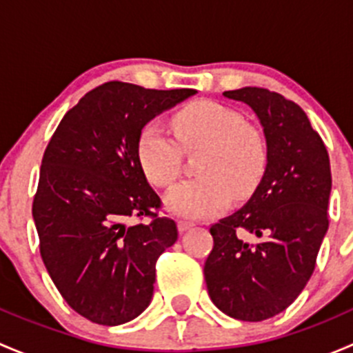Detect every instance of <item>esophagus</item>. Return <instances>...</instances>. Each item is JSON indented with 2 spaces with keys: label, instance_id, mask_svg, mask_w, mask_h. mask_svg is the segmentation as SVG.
<instances>
[{
  "label": "esophagus",
  "instance_id": "obj_1",
  "mask_svg": "<svg viewBox=\"0 0 353 353\" xmlns=\"http://www.w3.org/2000/svg\"><path fill=\"white\" fill-rule=\"evenodd\" d=\"M191 227H193V222H188V220H179V222H177V229H179L181 232L191 229Z\"/></svg>",
  "mask_w": 353,
  "mask_h": 353
}]
</instances>
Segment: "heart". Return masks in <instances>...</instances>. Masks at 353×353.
I'll list each match as a JSON object with an SVG mask.
<instances>
[{"mask_svg":"<svg viewBox=\"0 0 353 353\" xmlns=\"http://www.w3.org/2000/svg\"><path fill=\"white\" fill-rule=\"evenodd\" d=\"M174 137L155 124L141 128L137 155L145 176L159 188H169L183 172L184 154L196 159L199 177L184 181L167 193L172 213L201 219L225 208L230 196L254 193L268 167V143L259 128L243 114L215 101H194L170 119Z\"/></svg>","mask_w":353,"mask_h":353,"instance_id":"b5f03b06","label":"heart"}]
</instances>
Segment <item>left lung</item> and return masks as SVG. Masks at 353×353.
<instances>
[{"instance_id": "8db88e82", "label": "left lung", "mask_w": 353, "mask_h": 353, "mask_svg": "<svg viewBox=\"0 0 353 353\" xmlns=\"http://www.w3.org/2000/svg\"><path fill=\"white\" fill-rule=\"evenodd\" d=\"M223 95L258 114L268 167L243 208L210 227L205 282L227 316L265 321L285 311L316 268L330 225V157L304 110L283 95L259 87Z\"/></svg>"}]
</instances>
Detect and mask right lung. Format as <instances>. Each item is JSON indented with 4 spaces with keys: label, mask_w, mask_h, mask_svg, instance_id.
Instances as JSON below:
<instances>
[{
    "label": "right lung",
    "mask_w": 353,
    "mask_h": 353,
    "mask_svg": "<svg viewBox=\"0 0 353 353\" xmlns=\"http://www.w3.org/2000/svg\"><path fill=\"white\" fill-rule=\"evenodd\" d=\"M194 94L108 81L68 110L49 140L32 203L39 249L59 294L88 321L123 325L150 304L157 259L177 241V225L159 215L138 134Z\"/></svg>",
    "instance_id": "1"
}]
</instances>
